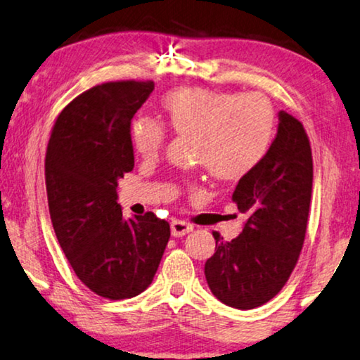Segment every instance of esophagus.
Returning a JSON list of instances; mask_svg holds the SVG:
<instances>
[{"instance_id": "esophagus-1", "label": "esophagus", "mask_w": 360, "mask_h": 360, "mask_svg": "<svg viewBox=\"0 0 360 360\" xmlns=\"http://www.w3.org/2000/svg\"><path fill=\"white\" fill-rule=\"evenodd\" d=\"M170 229H172V236H174V237H184L185 233H188V232L193 231V226L190 222L175 219V221H172Z\"/></svg>"}]
</instances>
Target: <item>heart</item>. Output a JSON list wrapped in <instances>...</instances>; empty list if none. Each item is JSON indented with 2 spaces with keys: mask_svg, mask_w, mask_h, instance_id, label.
I'll return each mask as SVG.
<instances>
[{
  "mask_svg": "<svg viewBox=\"0 0 360 360\" xmlns=\"http://www.w3.org/2000/svg\"><path fill=\"white\" fill-rule=\"evenodd\" d=\"M165 123L176 136H191V154L219 180H237L266 158L276 117L263 94H238L207 87H179L162 98ZM167 129L141 117L131 124V144L143 159L162 150Z\"/></svg>",
  "mask_w": 360,
  "mask_h": 360,
  "instance_id": "obj_1",
  "label": "heart"
}]
</instances>
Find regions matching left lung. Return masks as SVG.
<instances>
[{"mask_svg": "<svg viewBox=\"0 0 360 360\" xmlns=\"http://www.w3.org/2000/svg\"><path fill=\"white\" fill-rule=\"evenodd\" d=\"M311 181L314 160L304 124L281 110L266 158L238 180L232 195L247 216L243 231L231 242L212 232L216 253L205 274L222 304L250 310L284 288L304 247Z\"/></svg>", "mask_w": 360, "mask_h": 360, "instance_id": "8db88e82", "label": "left lung"}]
</instances>
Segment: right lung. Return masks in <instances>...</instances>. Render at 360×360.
<instances>
[{"instance_id": "1", "label": "right lung", "mask_w": 360, "mask_h": 360, "mask_svg": "<svg viewBox=\"0 0 360 360\" xmlns=\"http://www.w3.org/2000/svg\"><path fill=\"white\" fill-rule=\"evenodd\" d=\"M153 81L105 82L82 92L56 118L45 155L49 210L77 278L110 300L131 299L153 283L170 238L154 212L124 219L118 180L134 167L131 120Z\"/></svg>"}]
</instances>
